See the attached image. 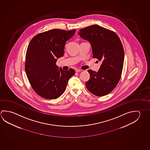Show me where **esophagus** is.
<instances>
[{
    "mask_svg": "<svg viewBox=\"0 0 150 150\" xmlns=\"http://www.w3.org/2000/svg\"><path fill=\"white\" fill-rule=\"evenodd\" d=\"M81 71V69H75V71H76V72H80V71Z\"/></svg>",
    "mask_w": 150,
    "mask_h": 150,
    "instance_id": "esophagus-1",
    "label": "esophagus"
}]
</instances>
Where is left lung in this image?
<instances>
[{"label": "left lung", "instance_id": "8db88e82", "mask_svg": "<svg viewBox=\"0 0 150 150\" xmlns=\"http://www.w3.org/2000/svg\"><path fill=\"white\" fill-rule=\"evenodd\" d=\"M79 34L91 43L93 57L102 62L97 72L88 71L87 89L97 96L108 95L116 86L122 73L124 52L121 40L115 32L96 25L80 29Z\"/></svg>", "mask_w": 150, "mask_h": 150}]
</instances>
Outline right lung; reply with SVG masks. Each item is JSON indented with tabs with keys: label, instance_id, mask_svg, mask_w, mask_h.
<instances>
[{
	"label": "right lung",
	"instance_id": "obj_1",
	"mask_svg": "<svg viewBox=\"0 0 150 150\" xmlns=\"http://www.w3.org/2000/svg\"><path fill=\"white\" fill-rule=\"evenodd\" d=\"M76 30L54 29L41 33L32 38L27 50L25 68L33 89L46 99H56L63 94L73 69L64 71L56 65L64 54L66 42Z\"/></svg>",
	"mask_w": 150,
	"mask_h": 150
}]
</instances>
